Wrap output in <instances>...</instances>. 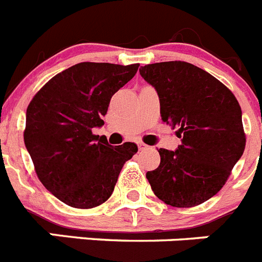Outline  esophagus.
Wrapping results in <instances>:
<instances>
[{
  "instance_id": "1",
  "label": "esophagus",
  "mask_w": 262,
  "mask_h": 262,
  "mask_svg": "<svg viewBox=\"0 0 262 262\" xmlns=\"http://www.w3.org/2000/svg\"><path fill=\"white\" fill-rule=\"evenodd\" d=\"M138 147H139V149H140V151H144V149H147V148H148V145H145L144 143H142V142H139Z\"/></svg>"
}]
</instances>
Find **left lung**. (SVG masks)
Wrapping results in <instances>:
<instances>
[{
	"instance_id": "1",
	"label": "left lung",
	"mask_w": 262,
	"mask_h": 262,
	"mask_svg": "<svg viewBox=\"0 0 262 262\" xmlns=\"http://www.w3.org/2000/svg\"><path fill=\"white\" fill-rule=\"evenodd\" d=\"M139 72L156 89L163 122L181 138L176 151L160 148L159 168L147 172V180L166 205H201L223 187L244 152L239 102L226 85L190 62H155Z\"/></svg>"
}]
</instances>
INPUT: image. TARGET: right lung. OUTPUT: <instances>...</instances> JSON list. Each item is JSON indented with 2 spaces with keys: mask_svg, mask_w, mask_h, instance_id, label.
<instances>
[{
  "mask_svg": "<svg viewBox=\"0 0 262 262\" xmlns=\"http://www.w3.org/2000/svg\"><path fill=\"white\" fill-rule=\"evenodd\" d=\"M139 64L80 62L51 78L26 111L25 145L39 180L76 209L102 205L114 191L135 143L113 147L93 135L103 126L111 97L138 72Z\"/></svg>",
  "mask_w": 262,
  "mask_h": 262,
  "instance_id": "right-lung-1",
  "label": "right lung"
}]
</instances>
